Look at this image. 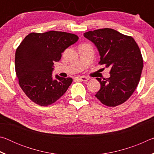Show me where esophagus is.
<instances>
[{"mask_svg":"<svg viewBox=\"0 0 154 154\" xmlns=\"http://www.w3.org/2000/svg\"><path fill=\"white\" fill-rule=\"evenodd\" d=\"M77 79H79L80 81H82V82H87V81L89 79V78L86 77H77Z\"/></svg>","mask_w":154,"mask_h":154,"instance_id":"esophagus-1","label":"esophagus"}]
</instances>
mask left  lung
<instances>
[{
	"mask_svg": "<svg viewBox=\"0 0 154 154\" xmlns=\"http://www.w3.org/2000/svg\"><path fill=\"white\" fill-rule=\"evenodd\" d=\"M83 36L97 48L100 56L99 63L110 69L109 78H96L101 87L95 96L108 106L126 102L139 84L143 67L137 43L131 36L111 28L89 31Z\"/></svg>",
	"mask_w": 154,
	"mask_h": 154,
	"instance_id": "8db88e82",
	"label": "left lung"
}]
</instances>
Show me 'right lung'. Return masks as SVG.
I'll list each match as a JSON object with an SVG mask.
<instances>
[{
	"label": "right lung",
	"instance_id": "right-lung-1",
	"mask_svg": "<svg viewBox=\"0 0 154 154\" xmlns=\"http://www.w3.org/2000/svg\"><path fill=\"white\" fill-rule=\"evenodd\" d=\"M78 39L74 34L51 30L30 33L20 43L15 52V72L21 88L32 102L48 106L66 92L72 78L53 77L54 64Z\"/></svg>",
	"mask_w": 154,
	"mask_h": 154
}]
</instances>
